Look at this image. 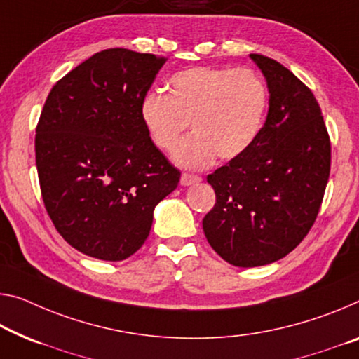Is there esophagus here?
Instances as JSON below:
<instances>
[{
    "label": "esophagus",
    "instance_id": "34e87169",
    "mask_svg": "<svg viewBox=\"0 0 359 359\" xmlns=\"http://www.w3.org/2000/svg\"><path fill=\"white\" fill-rule=\"evenodd\" d=\"M201 180H202L201 176H197V175H191V173L181 175V184H183V186H191L194 183H198Z\"/></svg>",
    "mask_w": 359,
    "mask_h": 359
}]
</instances>
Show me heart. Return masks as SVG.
<instances>
[{
  "instance_id": "1",
  "label": "heart",
  "mask_w": 359,
  "mask_h": 359,
  "mask_svg": "<svg viewBox=\"0 0 359 359\" xmlns=\"http://www.w3.org/2000/svg\"><path fill=\"white\" fill-rule=\"evenodd\" d=\"M268 88L252 69L191 67L168 80V95L149 91L140 117L149 140L172 152L191 122L194 135L175 152V162L203 168L215 157L233 161L260 135L268 109Z\"/></svg>"
}]
</instances>
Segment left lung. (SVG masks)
<instances>
[{
	"mask_svg": "<svg viewBox=\"0 0 359 359\" xmlns=\"http://www.w3.org/2000/svg\"><path fill=\"white\" fill-rule=\"evenodd\" d=\"M266 79L269 109L255 142L207 176L217 203L202 219L212 249L234 266L278 262L311 229L330 173L321 107L289 69L250 54Z\"/></svg>",
	"mask_w": 359,
	"mask_h": 359,
	"instance_id": "8db88e82",
	"label": "left lung"
}]
</instances>
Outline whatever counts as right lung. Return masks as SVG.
Listing matches in <instances>:
<instances>
[{
  "label": "right lung",
  "mask_w": 359,
  "mask_h": 359,
  "mask_svg": "<svg viewBox=\"0 0 359 359\" xmlns=\"http://www.w3.org/2000/svg\"><path fill=\"white\" fill-rule=\"evenodd\" d=\"M165 60L104 49L60 79L41 110L35 157L43 202L57 233L88 257L133 255L154 208L180 183L140 117Z\"/></svg>",
  "instance_id": "add662e5"
}]
</instances>
